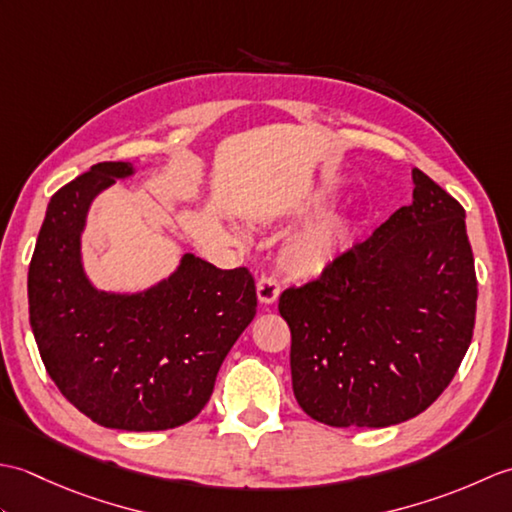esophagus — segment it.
Instances as JSON below:
<instances>
[{
	"instance_id": "esophagus-1",
	"label": "esophagus",
	"mask_w": 512,
	"mask_h": 512,
	"mask_svg": "<svg viewBox=\"0 0 512 512\" xmlns=\"http://www.w3.org/2000/svg\"><path fill=\"white\" fill-rule=\"evenodd\" d=\"M281 292L279 281L273 275H262L257 281V297L262 303H275Z\"/></svg>"
}]
</instances>
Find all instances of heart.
<instances>
[{"label":"heart","instance_id":"heart-1","mask_svg":"<svg viewBox=\"0 0 512 512\" xmlns=\"http://www.w3.org/2000/svg\"><path fill=\"white\" fill-rule=\"evenodd\" d=\"M345 235L347 226L341 220H332L308 233H301L286 246L281 255V266L295 279L317 277L339 257Z\"/></svg>","mask_w":512,"mask_h":512}]
</instances>
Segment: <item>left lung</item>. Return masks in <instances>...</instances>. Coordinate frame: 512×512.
<instances>
[{
	"mask_svg": "<svg viewBox=\"0 0 512 512\" xmlns=\"http://www.w3.org/2000/svg\"><path fill=\"white\" fill-rule=\"evenodd\" d=\"M413 184L409 206L279 297L292 391L330 427L380 429L418 416L471 345L477 277L464 209L420 169Z\"/></svg>",
	"mask_w": 512,
	"mask_h": 512,
	"instance_id": "obj_1",
	"label": "left lung"
}]
</instances>
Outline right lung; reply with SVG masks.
Instances as JSON below:
<instances>
[{
    "label": "right lung",
    "mask_w": 512,
    "mask_h": 512,
    "mask_svg": "<svg viewBox=\"0 0 512 512\" xmlns=\"http://www.w3.org/2000/svg\"><path fill=\"white\" fill-rule=\"evenodd\" d=\"M99 162L52 195L28 270L30 328L61 394L101 427L162 431L209 402L220 365L257 310L248 268L184 255L176 275L143 295H107L81 266L94 195L132 173Z\"/></svg>",
    "instance_id": "add662e5"
}]
</instances>
